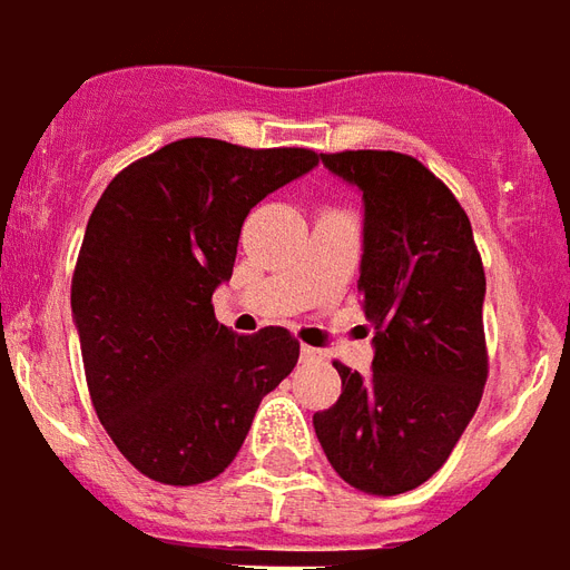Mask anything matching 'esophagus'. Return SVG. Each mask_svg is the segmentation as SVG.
I'll return each instance as SVG.
<instances>
[{
  "mask_svg": "<svg viewBox=\"0 0 570 570\" xmlns=\"http://www.w3.org/2000/svg\"><path fill=\"white\" fill-rule=\"evenodd\" d=\"M301 358L303 361H318V358H322V352H318V348H313V346H301Z\"/></svg>",
  "mask_w": 570,
  "mask_h": 570,
  "instance_id": "1",
  "label": "esophagus"
}]
</instances>
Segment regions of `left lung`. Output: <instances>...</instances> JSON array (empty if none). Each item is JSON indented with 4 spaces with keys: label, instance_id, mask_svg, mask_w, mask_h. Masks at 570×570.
<instances>
[{
    "label": "left lung",
    "instance_id": "left-lung-1",
    "mask_svg": "<svg viewBox=\"0 0 570 570\" xmlns=\"http://www.w3.org/2000/svg\"><path fill=\"white\" fill-rule=\"evenodd\" d=\"M364 194L358 291L373 325V371L334 361L343 394L315 413L331 468L367 495H401L443 468L489 376L485 273L468 215L416 157L322 154Z\"/></svg>",
    "mask_w": 570,
    "mask_h": 570
}]
</instances>
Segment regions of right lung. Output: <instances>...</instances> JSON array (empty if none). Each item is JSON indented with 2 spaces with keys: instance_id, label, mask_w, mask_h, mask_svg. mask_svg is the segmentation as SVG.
I'll list each match as a JSON object with an SVG mask.
<instances>
[{
  "instance_id": "right-lung-1",
  "label": "right lung",
  "mask_w": 570,
  "mask_h": 570,
  "mask_svg": "<svg viewBox=\"0 0 570 570\" xmlns=\"http://www.w3.org/2000/svg\"><path fill=\"white\" fill-rule=\"evenodd\" d=\"M318 166L309 148L178 139L111 178L72 276L87 389L148 480L197 485L236 459L257 406L297 364L285 327L239 336L212 291L230 279L261 199Z\"/></svg>"
}]
</instances>
